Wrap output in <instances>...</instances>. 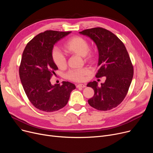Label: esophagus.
Here are the masks:
<instances>
[{
  "instance_id": "1",
  "label": "esophagus",
  "mask_w": 153,
  "mask_h": 153,
  "mask_svg": "<svg viewBox=\"0 0 153 153\" xmlns=\"http://www.w3.org/2000/svg\"><path fill=\"white\" fill-rule=\"evenodd\" d=\"M77 88H79V87H81V88H84L85 87V84H78L76 86Z\"/></svg>"
}]
</instances>
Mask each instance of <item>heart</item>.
<instances>
[{"label":"heart","mask_w":153,"mask_h":153,"mask_svg":"<svg viewBox=\"0 0 153 153\" xmlns=\"http://www.w3.org/2000/svg\"><path fill=\"white\" fill-rule=\"evenodd\" d=\"M64 50L69 54H75L83 56L86 62H94L96 58V53L94 50L89 49V44L83 37L74 36L69 38L64 44ZM53 61L59 69H64L66 66V59L58 49L53 50L51 53ZM87 68L70 71L67 74V78L71 81L79 82L84 81L85 76L89 74Z\"/></svg>","instance_id":"heart-1"}]
</instances>
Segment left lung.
<instances>
[{"mask_svg": "<svg viewBox=\"0 0 153 153\" xmlns=\"http://www.w3.org/2000/svg\"><path fill=\"white\" fill-rule=\"evenodd\" d=\"M80 34L91 38L99 51V69L95 77H106L100 86L96 81L88 83L94 91L88 103L98 110L117 107L128 93L133 77V67L123 42L111 31L101 27L84 30Z\"/></svg>", "mask_w": 153, "mask_h": 153, "instance_id": "obj_1", "label": "left lung"}]
</instances>
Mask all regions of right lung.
<instances>
[{
  "mask_svg": "<svg viewBox=\"0 0 153 153\" xmlns=\"http://www.w3.org/2000/svg\"><path fill=\"white\" fill-rule=\"evenodd\" d=\"M71 31L47 30L35 36L25 48L19 68V75L28 99L35 108L53 112L68 103L74 84L63 81L62 85L51 84L54 71L58 69L53 61V46Z\"/></svg>",
  "mask_w": 153,
  "mask_h": 153,
  "instance_id": "obj_1",
  "label": "right lung"
}]
</instances>
